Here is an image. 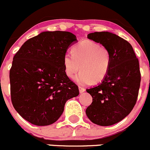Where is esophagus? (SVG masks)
Returning a JSON list of instances; mask_svg holds the SVG:
<instances>
[{
    "mask_svg": "<svg viewBox=\"0 0 150 150\" xmlns=\"http://www.w3.org/2000/svg\"><path fill=\"white\" fill-rule=\"evenodd\" d=\"M79 91H80V93H83V92H85V91H86V89L83 87H79Z\"/></svg>",
    "mask_w": 150,
    "mask_h": 150,
    "instance_id": "esophagus-1",
    "label": "esophagus"
}]
</instances>
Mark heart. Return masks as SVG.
Returning <instances> with one entry per match:
<instances>
[{
    "label": "heart",
    "mask_w": 150,
    "mask_h": 150,
    "mask_svg": "<svg viewBox=\"0 0 150 150\" xmlns=\"http://www.w3.org/2000/svg\"><path fill=\"white\" fill-rule=\"evenodd\" d=\"M111 54L106 47L91 40H83L74 45L72 53L63 58L65 74L72 78L80 70L75 80L79 85L99 83L105 79L111 66Z\"/></svg>",
    "instance_id": "b5f03b06"
}]
</instances>
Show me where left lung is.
<instances>
[{
	"label": "left lung",
	"mask_w": 150,
	"mask_h": 150,
	"mask_svg": "<svg viewBox=\"0 0 150 150\" xmlns=\"http://www.w3.org/2000/svg\"><path fill=\"white\" fill-rule=\"evenodd\" d=\"M88 38L106 47L111 60L101 83L86 90L93 102L86 113L94 124L111 126L128 116L137 103L141 82L139 63L132 45L116 34L94 32Z\"/></svg>",
	"instance_id": "8db88e82"
}]
</instances>
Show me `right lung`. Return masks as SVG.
<instances>
[{"label": "right lung", "mask_w": 150, "mask_h": 150, "mask_svg": "<svg viewBox=\"0 0 150 150\" xmlns=\"http://www.w3.org/2000/svg\"><path fill=\"white\" fill-rule=\"evenodd\" d=\"M76 36L68 31H44L23 43L10 70L11 98L20 116L37 126L57 121L69 99L79 95L65 74L63 58Z\"/></svg>", "instance_id": "1"}]
</instances>
